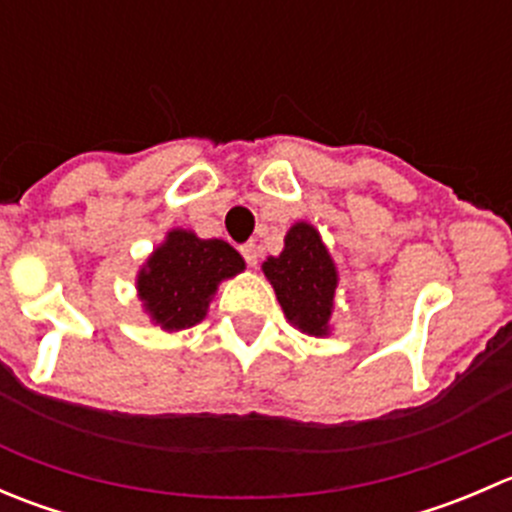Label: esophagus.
<instances>
[{
	"label": "esophagus",
	"mask_w": 512,
	"mask_h": 512,
	"mask_svg": "<svg viewBox=\"0 0 512 512\" xmlns=\"http://www.w3.org/2000/svg\"><path fill=\"white\" fill-rule=\"evenodd\" d=\"M240 252H242V257H245L247 265H250V267L257 265V247H255V242H245V245L240 247Z\"/></svg>",
	"instance_id": "esophagus-1"
}]
</instances>
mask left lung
<instances>
[{
  "label": "left lung",
  "mask_w": 512,
  "mask_h": 512,
  "mask_svg": "<svg viewBox=\"0 0 512 512\" xmlns=\"http://www.w3.org/2000/svg\"><path fill=\"white\" fill-rule=\"evenodd\" d=\"M262 272L275 287L285 317L299 332L327 337L339 275L317 227L294 223L285 235V250L262 262Z\"/></svg>",
  "instance_id": "1"
}]
</instances>
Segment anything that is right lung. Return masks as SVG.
<instances>
[{
    "instance_id": "1",
    "label": "right lung",
    "mask_w": 512,
    "mask_h": 512,
    "mask_svg": "<svg viewBox=\"0 0 512 512\" xmlns=\"http://www.w3.org/2000/svg\"><path fill=\"white\" fill-rule=\"evenodd\" d=\"M245 260L225 240H200L190 230H170L138 272V299L165 332L203 322L223 280L240 275Z\"/></svg>"
}]
</instances>
